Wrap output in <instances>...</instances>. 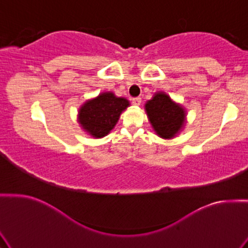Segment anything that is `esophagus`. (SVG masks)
<instances>
[{
    "label": "esophagus",
    "instance_id": "1",
    "mask_svg": "<svg viewBox=\"0 0 248 248\" xmlns=\"http://www.w3.org/2000/svg\"><path fill=\"white\" fill-rule=\"evenodd\" d=\"M140 102H141V99L140 97L132 99V103H133V105H135V107H139V105H140Z\"/></svg>",
    "mask_w": 248,
    "mask_h": 248
}]
</instances>
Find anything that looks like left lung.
<instances>
[{"label": "left lung", "instance_id": "left-lung-1", "mask_svg": "<svg viewBox=\"0 0 248 248\" xmlns=\"http://www.w3.org/2000/svg\"><path fill=\"white\" fill-rule=\"evenodd\" d=\"M145 112L152 129L161 139L176 138L186 124V108L173 101L164 92H156L146 102Z\"/></svg>", "mask_w": 248, "mask_h": 248}]
</instances>
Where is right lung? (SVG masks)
Masks as SVG:
<instances>
[{
    "label": "right lung",
    "instance_id": "obj_1",
    "mask_svg": "<svg viewBox=\"0 0 248 248\" xmlns=\"http://www.w3.org/2000/svg\"><path fill=\"white\" fill-rule=\"evenodd\" d=\"M130 107L129 100L112 92L99 93L78 108V123L81 129L94 139H102L114 129L121 113Z\"/></svg>",
    "mask_w": 248,
    "mask_h": 248
}]
</instances>
